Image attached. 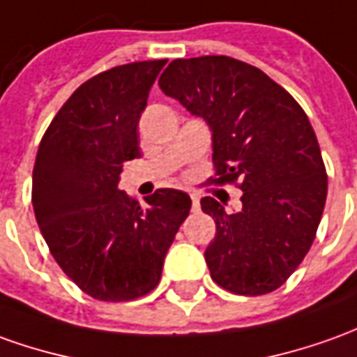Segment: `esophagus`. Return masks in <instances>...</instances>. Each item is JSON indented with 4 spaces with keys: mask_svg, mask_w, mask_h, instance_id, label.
Returning <instances> with one entry per match:
<instances>
[{
    "mask_svg": "<svg viewBox=\"0 0 357 357\" xmlns=\"http://www.w3.org/2000/svg\"><path fill=\"white\" fill-rule=\"evenodd\" d=\"M190 198H192V210H200V200H198V196H196V194H190Z\"/></svg>",
    "mask_w": 357,
    "mask_h": 357,
    "instance_id": "esophagus-1",
    "label": "esophagus"
}]
</instances>
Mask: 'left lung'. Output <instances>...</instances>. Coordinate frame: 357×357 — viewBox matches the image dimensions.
Here are the masks:
<instances>
[{
  "label": "left lung",
  "instance_id": "1",
  "mask_svg": "<svg viewBox=\"0 0 357 357\" xmlns=\"http://www.w3.org/2000/svg\"><path fill=\"white\" fill-rule=\"evenodd\" d=\"M165 95L211 128L213 176L235 184L243 210L200 200L215 221L204 257L211 280L237 296H264L313 245L326 202V169L305 110L264 71L229 56L173 60L159 77Z\"/></svg>",
  "mask_w": 357,
  "mask_h": 357
}]
</instances>
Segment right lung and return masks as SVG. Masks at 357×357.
<instances>
[{"label":"right lung","mask_w":357,"mask_h":357,"mask_svg":"<svg viewBox=\"0 0 357 357\" xmlns=\"http://www.w3.org/2000/svg\"><path fill=\"white\" fill-rule=\"evenodd\" d=\"M167 60L100 71L73 91L38 146L33 208L63 274L99 301H132L157 287L190 196L159 188L142 206L118 190L139 155L137 122Z\"/></svg>","instance_id":"obj_1"}]
</instances>
